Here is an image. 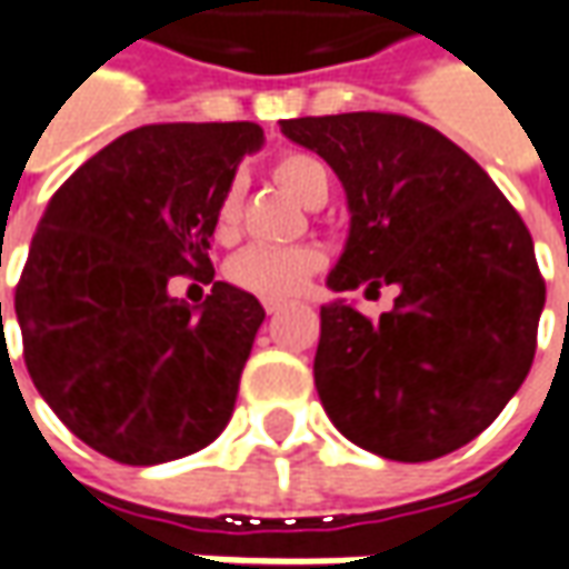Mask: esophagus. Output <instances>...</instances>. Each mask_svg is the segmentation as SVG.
I'll return each instance as SVG.
<instances>
[{"label": "esophagus", "mask_w": 569, "mask_h": 569, "mask_svg": "<svg viewBox=\"0 0 569 569\" xmlns=\"http://www.w3.org/2000/svg\"><path fill=\"white\" fill-rule=\"evenodd\" d=\"M264 311H268V315H277V311H283V301H264Z\"/></svg>", "instance_id": "34e87169"}]
</instances>
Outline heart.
<instances>
[{
	"instance_id": "1",
	"label": "heart",
	"mask_w": 569,
	"mask_h": 569,
	"mask_svg": "<svg viewBox=\"0 0 569 569\" xmlns=\"http://www.w3.org/2000/svg\"><path fill=\"white\" fill-rule=\"evenodd\" d=\"M270 173L292 199L305 204L311 202L317 192L330 187L327 168L305 152L277 154L270 164ZM236 227H239V192L236 187H230L220 196L218 211H214V233L218 239H233ZM320 268H323V254L311 246H296V249L249 246L230 261L227 277H230V283L252 292L258 299L283 301L299 296Z\"/></svg>"
}]
</instances>
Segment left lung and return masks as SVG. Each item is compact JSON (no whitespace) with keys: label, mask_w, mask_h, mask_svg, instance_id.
Wrapping results in <instances>:
<instances>
[{"label":"left lung","mask_w":569,"mask_h":569,"mask_svg":"<svg viewBox=\"0 0 569 569\" xmlns=\"http://www.w3.org/2000/svg\"><path fill=\"white\" fill-rule=\"evenodd\" d=\"M349 196L330 273L346 292L396 283L380 320L320 308L315 386L349 442L389 461H436L486 430L527 380L545 280L527 223L461 146L405 114L280 121Z\"/></svg>","instance_id":"obj_1"}]
</instances>
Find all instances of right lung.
Listing matches in <instances>:
<instances>
[{
  "label": "right lung",
  "instance_id": "1",
  "mask_svg": "<svg viewBox=\"0 0 569 569\" xmlns=\"http://www.w3.org/2000/svg\"><path fill=\"white\" fill-rule=\"evenodd\" d=\"M261 137L249 121L137 127L46 204L14 289L27 373L58 420L111 461L187 458L233 415L264 308L212 283L203 308L189 309L167 283L214 280V211Z\"/></svg>",
  "mask_w": 569,
  "mask_h": 569
}]
</instances>
